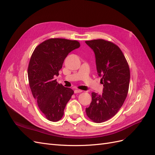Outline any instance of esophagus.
Returning <instances> with one entry per match:
<instances>
[{
    "label": "esophagus",
    "instance_id": "esophagus-1",
    "mask_svg": "<svg viewBox=\"0 0 155 155\" xmlns=\"http://www.w3.org/2000/svg\"><path fill=\"white\" fill-rule=\"evenodd\" d=\"M82 91L81 90H79V89H76V90L74 91V93L75 94H77V93H80Z\"/></svg>",
    "mask_w": 155,
    "mask_h": 155
}]
</instances>
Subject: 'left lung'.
Segmentation results:
<instances>
[{
	"label": "left lung",
	"instance_id": "obj_1",
	"mask_svg": "<svg viewBox=\"0 0 155 155\" xmlns=\"http://www.w3.org/2000/svg\"><path fill=\"white\" fill-rule=\"evenodd\" d=\"M85 43L95 54L97 74L104 85L102 94L92 92V102L86 113L94 122L101 123L112 118L124 104L129 91L130 70L116 45L104 39Z\"/></svg>",
	"mask_w": 155,
	"mask_h": 155
}]
</instances>
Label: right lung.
<instances>
[{
	"label": "right lung",
	"mask_w": 155,
	"mask_h": 155,
	"mask_svg": "<svg viewBox=\"0 0 155 155\" xmlns=\"http://www.w3.org/2000/svg\"><path fill=\"white\" fill-rule=\"evenodd\" d=\"M79 46L77 41L51 38L37 46L31 56L28 68L29 85L40 110L51 121L62 118L74 94L71 88L59 84L54 78L68 54Z\"/></svg>",
	"instance_id": "obj_1"
}]
</instances>
